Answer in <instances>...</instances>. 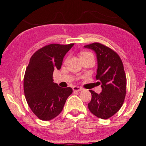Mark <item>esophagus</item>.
<instances>
[{
	"mask_svg": "<svg viewBox=\"0 0 146 146\" xmlns=\"http://www.w3.org/2000/svg\"><path fill=\"white\" fill-rule=\"evenodd\" d=\"M72 89H73V91H77V92H80V91H82V88L78 87V86H74V87L72 88Z\"/></svg>",
	"mask_w": 146,
	"mask_h": 146,
	"instance_id": "34e87169",
	"label": "esophagus"
}]
</instances>
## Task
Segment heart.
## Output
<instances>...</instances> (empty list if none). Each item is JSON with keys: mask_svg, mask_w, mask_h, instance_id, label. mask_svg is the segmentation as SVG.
<instances>
[{"mask_svg": "<svg viewBox=\"0 0 146 146\" xmlns=\"http://www.w3.org/2000/svg\"><path fill=\"white\" fill-rule=\"evenodd\" d=\"M88 54H90V52H81L80 54V56H83V55H86Z\"/></svg>", "mask_w": 146, "mask_h": 146, "instance_id": "1", "label": "heart"}]
</instances>
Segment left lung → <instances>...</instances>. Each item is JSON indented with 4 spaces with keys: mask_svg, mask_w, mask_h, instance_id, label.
<instances>
[{
    "mask_svg": "<svg viewBox=\"0 0 146 146\" xmlns=\"http://www.w3.org/2000/svg\"><path fill=\"white\" fill-rule=\"evenodd\" d=\"M95 52L97 59L96 80L101 84L102 92L91 93V100L88 104L89 110L102 119L115 115L123 105L126 96V77L119 55L109 47L100 43L84 46Z\"/></svg>",
    "mask_w": 146,
    "mask_h": 146,
    "instance_id": "1",
    "label": "left lung"
}]
</instances>
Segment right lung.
I'll return each mask as SVG.
<instances>
[{"label":"right lung","mask_w":146,"mask_h":146,"mask_svg":"<svg viewBox=\"0 0 146 146\" xmlns=\"http://www.w3.org/2000/svg\"><path fill=\"white\" fill-rule=\"evenodd\" d=\"M74 44H51L39 49L30 59L24 77V93L28 106L39 119L50 121L62 111L70 87H59L53 82L55 69L61 68L63 60Z\"/></svg>","instance_id":"obj_1"}]
</instances>
